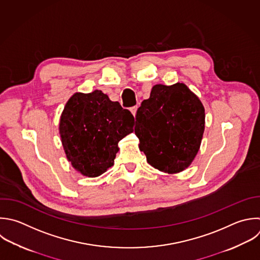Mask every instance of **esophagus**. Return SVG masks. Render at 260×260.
Here are the masks:
<instances>
[{
  "label": "esophagus",
  "mask_w": 260,
  "mask_h": 260,
  "mask_svg": "<svg viewBox=\"0 0 260 260\" xmlns=\"http://www.w3.org/2000/svg\"><path fill=\"white\" fill-rule=\"evenodd\" d=\"M137 109H138V107H137V106H134V107H132V108L130 109V111H131V113L133 114V116H134V117H135V115H136Z\"/></svg>",
  "instance_id": "esophagus-1"
}]
</instances>
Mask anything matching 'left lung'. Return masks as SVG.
Here are the masks:
<instances>
[{
    "mask_svg": "<svg viewBox=\"0 0 260 260\" xmlns=\"http://www.w3.org/2000/svg\"><path fill=\"white\" fill-rule=\"evenodd\" d=\"M139 148L153 168L168 174L187 169L204 132V107L184 83L156 84L136 113Z\"/></svg>",
    "mask_w": 260,
    "mask_h": 260,
    "instance_id": "obj_1",
    "label": "left lung"
}]
</instances>
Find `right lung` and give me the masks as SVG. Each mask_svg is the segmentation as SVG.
Here are the masks:
<instances>
[{
    "label": "right lung",
    "instance_id": "obj_1",
    "mask_svg": "<svg viewBox=\"0 0 260 260\" xmlns=\"http://www.w3.org/2000/svg\"><path fill=\"white\" fill-rule=\"evenodd\" d=\"M134 117L101 90L74 93L60 119V136L68 160L86 177H98L114 165L118 143L133 132Z\"/></svg>",
    "mask_w": 260,
    "mask_h": 260
}]
</instances>
